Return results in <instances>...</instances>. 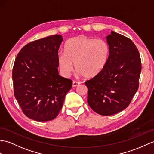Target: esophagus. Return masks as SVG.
Wrapping results in <instances>:
<instances>
[{
    "instance_id": "obj_1",
    "label": "esophagus",
    "mask_w": 154,
    "mask_h": 154,
    "mask_svg": "<svg viewBox=\"0 0 154 154\" xmlns=\"http://www.w3.org/2000/svg\"><path fill=\"white\" fill-rule=\"evenodd\" d=\"M80 84H81L80 82H77V81H73L72 86H73V87H77V86L79 85Z\"/></svg>"
}]
</instances>
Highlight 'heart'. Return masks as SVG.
<instances>
[{
	"label": "heart",
	"instance_id": "b5f03b06",
	"mask_svg": "<svg viewBox=\"0 0 154 154\" xmlns=\"http://www.w3.org/2000/svg\"><path fill=\"white\" fill-rule=\"evenodd\" d=\"M65 52L59 53L60 68L69 75L75 67L81 75L91 79L98 75L106 67L109 56V47L102 39L80 35L69 38L64 46Z\"/></svg>",
	"mask_w": 154,
	"mask_h": 154
}]
</instances>
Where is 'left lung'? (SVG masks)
<instances>
[{
  "label": "left lung",
  "mask_w": 154,
  "mask_h": 154,
  "mask_svg": "<svg viewBox=\"0 0 154 154\" xmlns=\"http://www.w3.org/2000/svg\"><path fill=\"white\" fill-rule=\"evenodd\" d=\"M106 38L109 47L108 62L85 85L89 106L100 115L111 116L125 109L137 92L141 60L131 39L112 31Z\"/></svg>",
  "instance_id": "1"
}]
</instances>
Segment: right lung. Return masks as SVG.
<instances>
[{
  "label": "right lung",
  "mask_w": 154,
  "mask_h": 154,
  "mask_svg": "<svg viewBox=\"0 0 154 154\" xmlns=\"http://www.w3.org/2000/svg\"><path fill=\"white\" fill-rule=\"evenodd\" d=\"M62 35L28 43L17 54L12 70L14 96L23 113L37 121L54 119L72 81L59 75L58 56Z\"/></svg>",
  "instance_id": "1"
}]
</instances>
